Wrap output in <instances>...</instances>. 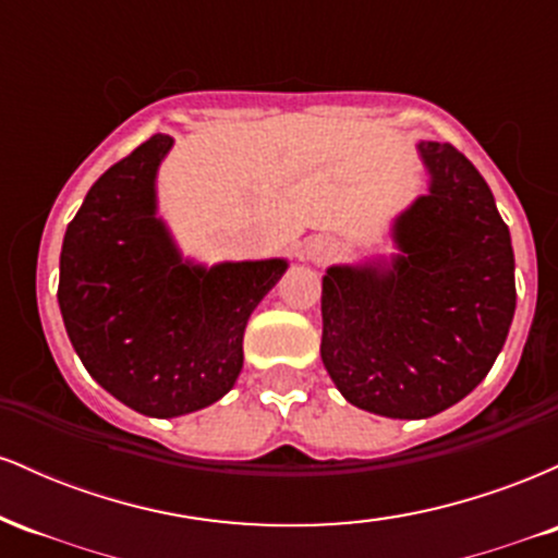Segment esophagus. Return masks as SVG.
Instances as JSON below:
<instances>
[{"label":"esophagus","mask_w":558,"mask_h":558,"mask_svg":"<svg viewBox=\"0 0 558 558\" xmlns=\"http://www.w3.org/2000/svg\"><path fill=\"white\" fill-rule=\"evenodd\" d=\"M304 254H306V259H315V262L328 259L332 254V243L328 239H312L310 243H306Z\"/></svg>","instance_id":"esophagus-1"}]
</instances>
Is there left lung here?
I'll return each instance as SVG.
<instances>
[{"mask_svg":"<svg viewBox=\"0 0 558 558\" xmlns=\"http://www.w3.org/2000/svg\"><path fill=\"white\" fill-rule=\"evenodd\" d=\"M427 191L390 222V257L323 275V364L341 396L427 420L470 396L517 310L514 252L488 183L451 144L420 141Z\"/></svg>","mask_w":558,"mask_h":558,"instance_id":"left-lung-1","label":"left lung"}]
</instances>
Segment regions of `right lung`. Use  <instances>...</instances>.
Instances as JSON below:
<instances>
[{
    "label": "right lung",
    "instance_id": "obj_1",
    "mask_svg": "<svg viewBox=\"0 0 558 558\" xmlns=\"http://www.w3.org/2000/svg\"><path fill=\"white\" fill-rule=\"evenodd\" d=\"M157 133L92 185L60 254L62 323L107 393L157 420L220 401L243 367V330L288 259L204 265L159 217Z\"/></svg>",
    "mask_w": 558,
    "mask_h": 558
}]
</instances>
